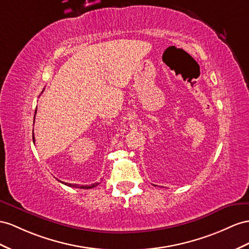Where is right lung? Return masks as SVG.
Listing matches in <instances>:
<instances>
[{"mask_svg":"<svg viewBox=\"0 0 249 249\" xmlns=\"http://www.w3.org/2000/svg\"><path fill=\"white\" fill-rule=\"evenodd\" d=\"M36 112H35V118H36ZM34 124H35V120H34ZM33 139H34V142H35V136H33ZM61 183H64V182H61ZM64 184H65V185H67V186H70V187L82 188V189H90V188H93V187L99 185V183H94V184H91V185H78V184H70V183H64Z\"/></svg>","mask_w":249,"mask_h":249,"instance_id":"right-lung-1","label":"right lung"}]
</instances>
